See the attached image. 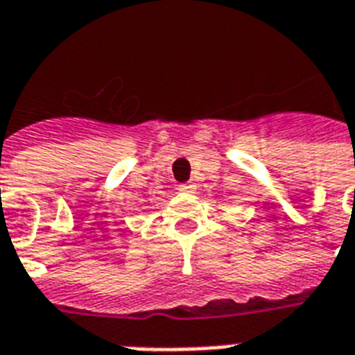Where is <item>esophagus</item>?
<instances>
[{"label": "esophagus", "instance_id": "1", "mask_svg": "<svg viewBox=\"0 0 355 355\" xmlns=\"http://www.w3.org/2000/svg\"><path fill=\"white\" fill-rule=\"evenodd\" d=\"M178 189H180V191H184V193H195L197 186H195V184H180V186H178Z\"/></svg>", "mask_w": 355, "mask_h": 355}]
</instances>
